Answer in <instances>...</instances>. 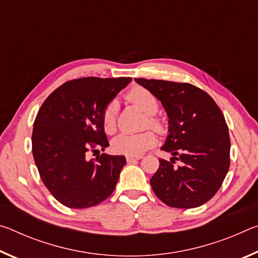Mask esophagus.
<instances>
[{
	"label": "esophagus",
	"mask_w": 258,
	"mask_h": 258,
	"mask_svg": "<svg viewBox=\"0 0 258 258\" xmlns=\"http://www.w3.org/2000/svg\"><path fill=\"white\" fill-rule=\"evenodd\" d=\"M142 157L141 156H138V157H133V156H126V160H127V163H134V161H137L139 159H141Z\"/></svg>",
	"instance_id": "esophagus-1"
}]
</instances>
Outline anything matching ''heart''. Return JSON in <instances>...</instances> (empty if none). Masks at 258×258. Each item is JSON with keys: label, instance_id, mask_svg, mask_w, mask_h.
Masks as SVG:
<instances>
[{"label": "heart", "instance_id": "1", "mask_svg": "<svg viewBox=\"0 0 258 258\" xmlns=\"http://www.w3.org/2000/svg\"><path fill=\"white\" fill-rule=\"evenodd\" d=\"M127 98L130 101L137 104L145 111L148 117V125L154 128L156 132L163 133L165 131V125L159 117L155 116L154 113L158 110V100L155 94L149 90L142 86H137L128 93ZM116 112L117 106L115 101H110L101 113V123L103 131L107 134H112L116 130ZM112 149L117 154H123L126 156L138 157L141 156L143 152L151 149L156 145V135L152 131H146L142 133L131 134L121 133L112 140Z\"/></svg>", "mask_w": 258, "mask_h": 258}]
</instances>
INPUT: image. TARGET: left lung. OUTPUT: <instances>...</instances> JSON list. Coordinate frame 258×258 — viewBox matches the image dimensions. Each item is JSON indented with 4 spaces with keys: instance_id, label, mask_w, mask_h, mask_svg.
Listing matches in <instances>:
<instances>
[{
    "instance_id": "left-lung-1",
    "label": "left lung",
    "mask_w": 258,
    "mask_h": 258,
    "mask_svg": "<svg viewBox=\"0 0 258 258\" xmlns=\"http://www.w3.org/2000/svg\"><path fill=\"white\" fill-rule=\"evenodd\" d=\"M159 99L169 118V134L151 177L155 195L169 207L195 208L214 197L230 167V135L223 112L208 93L190 83L135 78ZM175 160L180 165H175Z\"/></svg>"
}]
</instances>
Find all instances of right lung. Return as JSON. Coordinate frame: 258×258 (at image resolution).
Returning a JSON list of instances; mask_svg holds the SVG:
<instances>
[{"label":"right lung","instance_id":"obj_1","mask_svg":"<svg viewBox=\"0 0 258 258\" xmlns=\"http://www.w3.org/2000/svg\"><path fill=\"white\" fill-rule=\"evenodd\" d=\"M131 77H83L55 89L34 121L32 151L43 183L60 204L89 208L106 200L115 190L124 156L87 152L109 146L101 113L128 84Z\"/></svg>","mask_w":258,"mask_h":258}]
</instances>
